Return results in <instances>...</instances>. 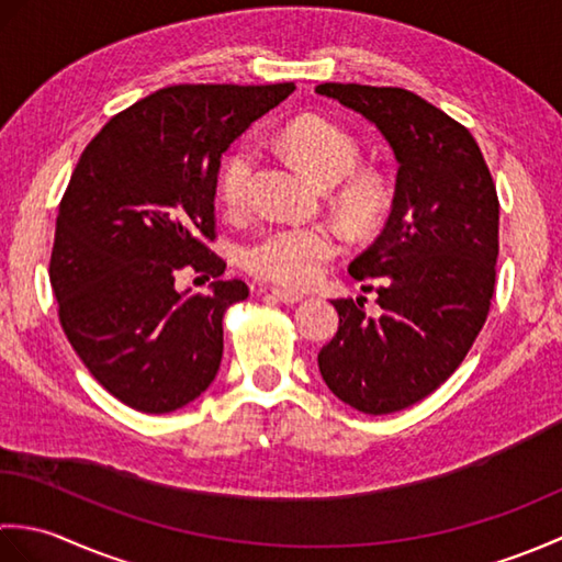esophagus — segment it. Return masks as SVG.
<instances>
[{"mask_svg":"<svg viewBox=\"0 0 562 562\" xmlns=\"http://www.w3.org/2000/svg\"><path fill=\"white\" fill-rule=\"evenodd\" d=\"M270 294L274 296V300L278 302H282V304H296V302H302V296L304 294H300V292H290V290H270Z\"/></svg>","mask_w":562,"mask_h":562,"instance_id":"esophagus-1","label":"esophagus"}]
</instances>
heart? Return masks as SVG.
Returning a JSON list of instances; mask_svg holds the SVG:
<instances>
[{
  "instance_id": "b5f03b06",
  "label": "heart",
  "mask_w": 562,
  "mask_h": 562,
  "mask_svg": "<svg viewBox=\"0 0 562 562\" xmlns=\"http://www.w3.org/2000/svg\"><path fill=\"white\" fill-rule=\"evenodd\" d=\"M280 147L290 154L318 183H342L336 193V207L340 217L352 229L367 232L379 222L386 210L389 190L376 173L348 176L360 149L350 133L340 125L318 115L294 117L280 130ZM254 151L238 147L224 161L220 173V195L226 207L238 210L246 205L250 173H254ZM340 254V236L328 224H284L260 234L246 248V266L258 278L284 284V288H308L328 262Z\"/></svg>"
}]
</instances>
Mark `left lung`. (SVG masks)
Instances as JSON below:
<instances>
[{
	"label": "left lung",
	"mask_w": 562,
	"mask_h": 562,
	"mask_svg": "<svg viewBox=\"0 0 562 562\" xmlns=\"http://www.w3.org/2000/svg\"><path fill=\"white\" fill-rule=\"evenodd\" d=\"M316 93L372 123L396 157L384 229L348 272L376 292L333 300L338 333L318 352L328 389L369 415L408 408L453 374L495 292L499 202L473 135L413 91L318 83Z\"/></svg>",
	"instance_id": "1"
}]
</instances>
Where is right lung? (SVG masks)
<instances>
[{
	"mask_svg": "<svg viewBox=\"0 0 562 562\" xmlns=\"http://www.w3.org/2000/svg\"><path fill=\"white\" fill-rule=\"evenodd\" d=\"M294 83H178L103 125L59 202L50 284L59 324L99 384L139 413H171L222 362L224 312L241 280L176 288L183 268L222 278L212 254L222 154Z\"/></svg>",
	"mask_w": 562,
	"mask_h": 562,
	"instance_id": "right-lung-1",
	"label": "right lung"
}]
</instances>
